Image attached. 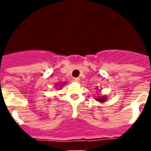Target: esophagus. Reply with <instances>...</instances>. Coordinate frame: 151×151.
Wrapping results in <instances>:
<instances>
[{"mask_svg": "<svg viewBox=\"0 0 151 151\" xmlns=\"http://www.w3.org/2000/svg\"><path fill=\"white\" fill-rule=\"evenodd\" d=\"M79 78H74V81L76 82H79Z\"/></svg>", "mask_w": 151, "mask_h": 151, "instance_id": "34e87169", "label": "esophagus"}]
</instances>
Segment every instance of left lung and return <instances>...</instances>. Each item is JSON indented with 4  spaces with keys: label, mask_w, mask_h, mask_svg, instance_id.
I'll use <instances>...</instances> for the list:
<instances>
[{
    "label": "left lung",
    "mask_w": 151,
    "mask_h": 151,
    "mask_svg": "<svg viewBox=\"0 0 151 151\" xmlns=\"http://www.w3.org/2000/svg\"><path fill=\"white\" fill-rule=\"evenodd\" d=\"M96 89H97V88ZM94 99L100 103H104V102H106V101L107 100V97H106V96H105V95L101 96V95H100V94H98L97 97H94Z\"/></svg>",
    "instance_id": "obj_1"
}]
</instances>
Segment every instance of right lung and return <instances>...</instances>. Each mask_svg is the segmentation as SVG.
<instances>
[{"instance_id":"right-lung-1","label":"right lung","mask_w":151,"mask_h":151,"mask_svg":"<svg viewBox=\"0 0 151 151\" xmlns=\"http://www.w3.org/2000/svg\"><path fill=\"white\" fill-rule=\"evenodd\" d=\"M64 84H65V83H64V82H63V83H61V85H64ZM60 85V86H57V87H60V88H62L63 87V85H60V84H57V85Z\"/></svg>"}]
</instances>
